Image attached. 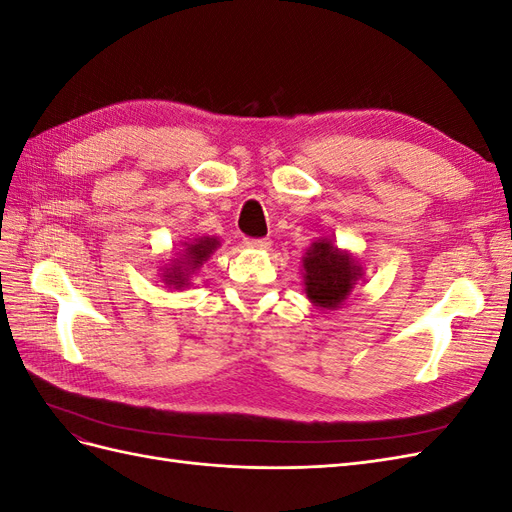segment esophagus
Masks as SVG:
<instances>
[{"instance_id": "esophagus-1", "label": "esophagus", "mask_w": 512, "mask_h": 512, "mask_svg": "<svg viewBox=\"0 0 512 512\" xmlns=\"http://www.w3.org/2000/svg\"><path fill=\"white\" fill-rule=\"evenodd\" d=\"M245 245L250 247H258V250H269L271 241L267 237H260V239H245Z\"/></svg>"}]
</instances>
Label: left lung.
Segmentation results:
<instances>
[{
	"mask_svg": "<svg viewBox=\"0 0 512 512\" xmlns=\"http://www.w3.org/2000/svg\"><path fill=\"white\" fill-rule=\"evenodd\" d=\"M305 292L318 307L333 309L342 305L352 284L359 280L361 269L356 262L333 247L331 241H318L303 258Z\"/></svg>",
	"mask_w": 512,
	"mask_h": 512,
	"instance_id": "8db88e82",
	"label": "left lung"
}]
</instances>
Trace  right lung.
I'll list each match as a JSON object with an SVG mask.
<instances>
[{
    "instance_id": "right-lung-1",
    "label": "right lung",
    "mask_w": 512,
    "mask_h": 512,
    "mask_svg": "<svg viewBox=\"0 0 512 512\" xmlns=\"http://www.w3.org/2000/svg\"><path fill=\"white\" fill-rule=\"evenodd\" d=\"M218 239H198L194 241L192 245L185 247V256L181 258V262L177 260V265H173L170 269H166V275H164V282L166 284H173L177 288L185 286V282H188V275L190 271H194L196 267L203 265V260H207L211 256V252L218 247Z\"/></svg>"
}]
</instances>
